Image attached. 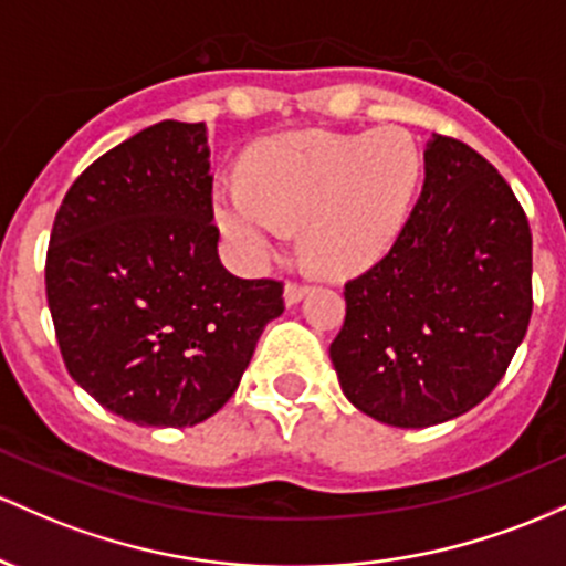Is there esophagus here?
<instances>
[{
    "label": "esophagus",
    "mask_w": 566,
    "mask_h": 566,
    "mask_svg": "<svg viewBox=\"0 0 566 566\" xmlns=\"http://www.w3.org/2000/svg\"><path fill=\"white\" fill-rule=\"evenodd\" d=\"M310 294V285L307 283H296V281H291V283H285V291H283V300H285V304H300L304 296Z\"/></svg>",
    "instance_id": "34e87169"
}]
</instances>
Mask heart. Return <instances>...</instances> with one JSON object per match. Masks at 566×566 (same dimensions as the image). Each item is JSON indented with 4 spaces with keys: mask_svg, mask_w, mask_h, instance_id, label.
I'll return each instance as SVG.
<instances>
[{
    "mask_svg": "<svg viewBox=\"0 0 566 566\" xmlns=\"http://www.w3.org/2000/svg\"><path fill=\"white\" fill-rule=\"evenodd\" d=\"M420 179L422 155L401 128L285 133L253 146L243 184L216 187L213 216L249 262L277 249L283 227H302L310 262L350 275L396 243Z\"/></svg>",
    "mask_w": 566,
    "mask_h": 566,
    "instance_id": "1",
    "label": "heart"
}]
</instances>
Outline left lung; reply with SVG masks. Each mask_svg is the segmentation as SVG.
Masks as SVG:
<instances>
[{"label": "left lung", "mask_w": 566, "mask_h": 566, "mask_svg": "<svg viewBox=\"0 0 566 566\" xmlns=\"http://www.w3.org/2000/svg\"><path fill=\"white\" fill-rule=\"evenodd\" d=\"M328 347L342 392L392 428H430L503 379L532 315L522 202L468 144L433 136L424 184L392 249L345 283Z\"/></svg>", "instance_id": "left-lung-1"}]
</instances>
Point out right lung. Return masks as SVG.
Here are the masks:
<instances>
[{"instance_id":"1","label":"right lung","mask_w":566,"mask_h":566,"mask_svg":"<svg viewBox=\"0 0 566 566\" xmlns=\"http://www.w3.org/2000/svg\"><path fill=\"white\" fill-rule=\"evenodd\" d=\"M202 123L163 119L87 165L50 232L44 285L69 374L144 428L216 415L283 313V283L221 264Z\"/></svg>"}]
</instances>
